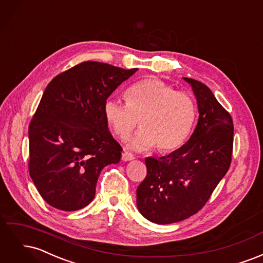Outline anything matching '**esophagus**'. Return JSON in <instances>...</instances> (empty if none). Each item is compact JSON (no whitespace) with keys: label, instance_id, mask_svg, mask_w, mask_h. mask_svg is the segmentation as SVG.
<instances>
[{"label":"esophagus","instance_id":"1","mask_svg":"<svg viewBox=\"0 0 263 263\" xmlns=\"http://www.w3.org/2000/svg\"><path fill=\"white\" fill-rule=\"evenodd\" d=\"M133 159H135V156L133 154L128 153V151H125V153H123V155H122L123 161H130V160H133Z\"/></svg>","mask_w":263,"mask_h":263}]
</instances>
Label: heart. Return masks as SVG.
I'll return each mask as SVG.
<instances>
[{"instance_id":"1","label":"heart","mask_w":263,"mask_h":263,"mask_svg":"<svg viewBox=\"0 0 263 263\" xmlns=\"http://www.w3.org/2000/svg\"><path fill=\"white\" fill-rule=\"evenodd\" d=\"M107 124L121 139L129 136L138 123L141 128L129 146L162 153L180 148L190 136L196 109L192 98L158 79H146L130 86L126 103L109 99L103 107Z\"/></svg>"}]
</instances>
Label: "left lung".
<instances>
[{"label": "left lung", "mask_w": 263, "mask_h": 263, "mask_svg": "<svg viewBox=\"0 0 263 263\" xmlns=\"http://www.w3.org/2000/svg\"><path fill=\"white\" fill-rule=\"evenodd\" d=\"M183 79L196 98L197 125L179 149L158 159H145L147 176L136 192L142 216L160 225L184 220L200 211L232 162V116L205 84Z\"/></svg>", "instance_id": "obj_1"}]
</instances>
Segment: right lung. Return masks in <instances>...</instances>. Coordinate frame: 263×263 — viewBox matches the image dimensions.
<instances>
[{
  "label": "right lung",
  "instance_id": "right-lung-1",
  "mask_svg": "<svg viewBox=\"0 0 263 263\" xmlns=\"http://www.w3.org/2000/svg\"><path fill=\"white\" fill-rule=\"evenodd\" d=\"M137 70L84 61L47 85L28 128V170L52 208H85L102 169L121 160L123 149L108 130L103 107Z\"/></svg>",
  "mask_w": 263,
  "mask_h": 263
}]
</instances>
